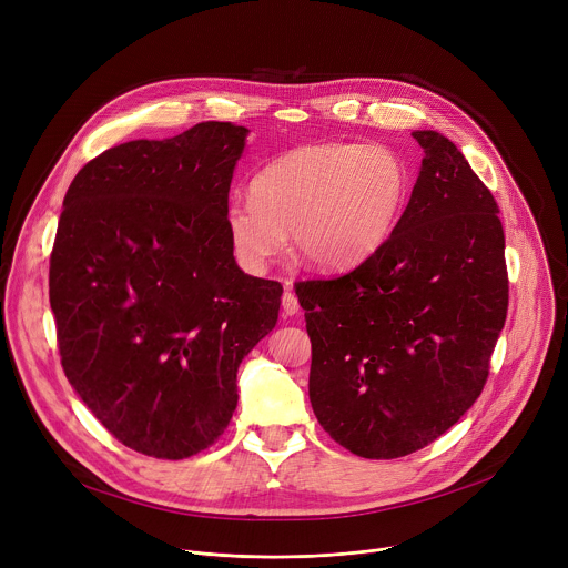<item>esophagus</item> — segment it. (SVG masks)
<instances>
[{
    "mask_svg": "<svg viewBox=\"0 0 568 568\" xmlns=\"http://www.w3.org/2000/svg\"><path fill=\"white\" fill-rule=\"evenodd\" d=\"M281 305H283V312H285V314H290V316H294V314L298 312V298L294 296V292H292V285H290V283L285 285V292H283V301H281Z\"/></svg>",
    "mask_w": 568,
    "mask_h": 568,
    "instance_id": "1",
    "label": "esophagus"
}]
</instances>
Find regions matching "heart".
I'll return each mask as SVG.
<instances>
[{
  "label": "heart",
  "instance_id": "1",
  "mask_svg": "<svg viewBox=\"0 0 568 568\" xmlns=\"http://www.w3.org/2000/svg\"><path fill=\"white\" fill-rule=\"evenodd\" d=\"M412 193L407 159L382 143L323 141L283 152L224 211L237 265L263 274L285 247L323 270L353 267L395 231Z\"/></svg>",
  "mask_w": 568,
  "mask_h": 568
}]
</instances>
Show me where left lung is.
Listing matches in <instances>:
<instances>
[{"instance_id": "left-lung-1", "label": "left lung", "mask_w": 568, "mask_h": 568, "mask_svg": "<svg viewBox=\"0 0 568 568\" xmlns=\"http://www.w3.org/2000/svg\"><path fill=\"white\" fill-rule=\"evenodd\" d=\"M425 156L384 245L353 272L296 285L318 425L362 458H399L471 407L508 312L499 206L463 152L416 130Z\"/></svg>"}]
</instances>
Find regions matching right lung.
<instances>
[{"instance_id":"obj_1","label":"right lung","mask_w":568,"mask_h":568,"mask_svg":"<svg viewBox=\"0 0 568 568\" xmlns=\"http://www.w3.org/2000/svg\"><path fill=\"white\" fill-rule=\"evenodd\" d=\"M250 130L206 121L105 150L73 178L49 301L62 368L125 447L180 460L237 404V366L274 331L283 287L242 272L224 211Z\"/></svg>"}]
</instances>
